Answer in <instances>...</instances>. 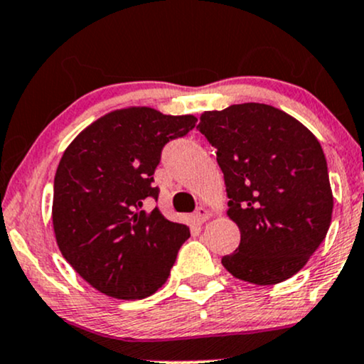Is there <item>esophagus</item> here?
<instances>
[{
    "instance_id": "34e87169",
    "label": "esophagus",
    "mask_w": 364,
    "mask_h": 364,
    "mask_svg": "<svg viewBox=\"0 0 364 364\" xmlns=\"http://www.w3.org/2000/svg\"><path fill=\"white\" fill-rule=\"evenodd\" d=\"M193 218L196 222H198V224H203V222H207L210 218L208 210L205 207H198V208H196V212L193 213Z\"/></svg>"
}]
</instances>
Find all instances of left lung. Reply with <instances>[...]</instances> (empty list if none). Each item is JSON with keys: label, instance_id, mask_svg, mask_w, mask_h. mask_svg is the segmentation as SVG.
I'll return each mask as SVG.
<instances>
[{"label": "left lung", "instance_id": "left-lung-1", "mask_svg": "<svg viewBox=\"0 0 364 364\" xmlns=\"http://www.w3.org/2000/svg\"><path fill=\"white\" fill-rule=\"evenodd\" d=\"M196 129L217 149L227 215L240 244L222 257L232 277L274 284L307 264L329 230L332 190L321 142L307 127L264 103L207 112Z\"/></svg>", "mask_w": 364, "mask_h": 364}]
</instances>
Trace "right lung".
Wrapping results in <instances>:
<instances>
[{"label":"right lung","mask_w":364,"mask_h":364,"mask_svg":"<svg viewBox=\"0 0 364 364\" xmlns=\"http://www.w3.org/2000/svg\"><path fill=\"white\" fill-rule=\"evenodd\" d=\"M193 115L154 108L115 110L93 122L65 149L54 178L57 246L82 279L105 295L140 300L169 277L190 229L144 203L169 140L193 130Z\"/></svg>","instance_id":"right-lung-1"}]
</instances>
